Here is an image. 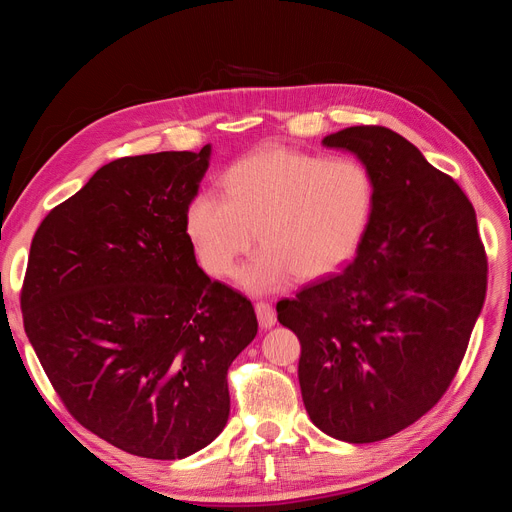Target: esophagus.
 <instances>
[{
    "label": "esophagus",
    "mask_w": 512,
    "mask_h": 512,
    "mask_svg": "<svg viewBox=\"0 0 512 512\" xmlns=\"http://www.w3.org/2000/svg\"><path fill=\"white\" fill-rule=\"evenodd\" d=\"M256 316H258V322H260V327L262 329H271L273 324H275V309L269 305V303H265V301H260V303H256Z\"/></svg>",
    "instance_id": "obj_1"
}]
</instances>
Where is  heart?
Masks as SVG:
<instances>
[{
	"label": "heart",
	"instance_id": "heart-1",
	"mask_svg": "<svg viewBox=\"0 0 512 512\" xmlns=\"http://www.w3.org/2000/svg\"><path fill=\"white\" fill-rule=\"evenodd\" d=\"M376 205L369 168L352 156L320 158L290 147H265L232 164L222 196L203 192L185 211V230L203 269L220 280L241 260L256 294L284 288L292 275L320 280L346 267L367 235Z\"/></svg>",
	"mask_w": 512,
	"mask_h": 512
}]
</instances>
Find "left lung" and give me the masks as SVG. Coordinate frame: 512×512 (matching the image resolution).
I'll return each instance as SVG.
<instances>
[{
	"label": "left lung",
	"instance_id": "left-lung-1",
	"mask_svg": "<svg viewBox=\"0 0 512 512\" xmlns=\"http://www.w3.org/2000/svg\"><path fill=\"white\" fill-rule=\"evenodd\" d=\"M376 183L367 235L350 265L277 303L301 342L299 384L312 423L367 444L438 404L466 354L487 292L474 207L404 136L354 126L324 136Z\"/></svg>",
	"mask_w": 512,
	"mask_h": 512
}]
</instances>
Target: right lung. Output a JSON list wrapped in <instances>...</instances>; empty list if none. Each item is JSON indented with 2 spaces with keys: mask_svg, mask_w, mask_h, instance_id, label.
<instances>
[{
  "mask_svg": "<svg viewBox=\"0 0 512 512\" xmlns=\"http://www.w3.org/2000/svg\"><path fill=\"white\" fill-rule=\"evenodd\" d=\"M209 156L102 166L38 226L21 288L25 333L68 412L147 459L220 436L228 367L258 333L252 303L209 280L185 230Z\"/></svg>",
  "mask_w": 512,
  "mask_h": 512,
  "instance_id": "add662e5",
  "label": "right lung"
}]
</instances>
